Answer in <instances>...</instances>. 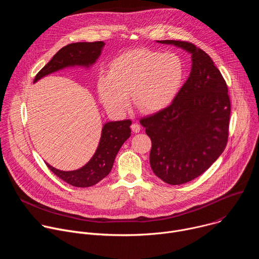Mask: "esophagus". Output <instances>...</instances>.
I'll return each mask as SVG.
<instances>
[{"instance_id": "obj_1", "label": "esophagus", "mask_w": 259, "mask_h": 259, "mask_svg": "<svg viewBox=\"0 0 259 259\" xmlns=\"http://www.w3.org/2000/svg\"><path fill=\"white\" fill-rule=\"evenodd\" d=\"M131 129H132V131H133L134 133H138L141 128H140V125H139V124L133 123V124L131 125Z\"/></svg>"}]
</instances>
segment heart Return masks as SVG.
Returning a JSON list of instances; mask_svg holds the SVG:
<instances>
[{
    "instance_id": "obj_1",
    "label": "heart",
    "mask_w": 259,
    "mask_h": 259,
    "mask_svg": "<svg viewBox=\"0 0 259 259\" xmlns=\"http://www.w3.org/2000/svg\"><path fill=\"white\" fill-rule=\"evenodd\" d=\"M184 78L181 58L173 53L133 49L116 57L108 73L97 80L99 98L108 112L121 115L132 102L142 112L154 113L169 105Z\"/></svg>"
}]
</instances>
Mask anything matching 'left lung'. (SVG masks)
<instances>
[{
    "mask_svg": "<svg viewBox=\"0 0 259 259\" xmlns=\"http://www.w3.org/2000/svg\"><path fill=\"white\" fill-rule=\"evenodd\" d=\"M192 56L190 77L172 103L140 120L152 140L150 163L166 183L179 186L203 174L226 149L231 101L211 57L194 44L164 40Z\"/></svg>",
    "mask_w": 259,
    "mask_h": 259,
    "instance_id": "8db88e82",
    "label": "left lung"
}]
</instances>
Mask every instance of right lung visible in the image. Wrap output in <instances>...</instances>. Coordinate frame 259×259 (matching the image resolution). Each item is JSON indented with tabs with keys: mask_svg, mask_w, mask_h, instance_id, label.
Listing matches in <instances>:
<instances>
[{
	"mask_svg": "<svg viewBox=\"0 0 259 259\" xmlns=\"http://www.w3.org/2000/svg\"><path fill=\"white\" fill-rule=\"evenodd\" d=\"M104 45V42H79L64 46L38 72L33 83L50 73L67 67H91L101 55ZM131 124L130 120L105 123L94 155L87 164L77 170L62 171L52 167L47 162L45 163L56 176L70 186L77 188L92 187L106 177L112 170L117 154L131 135Z\"/></svg>",
	"mask_w": 259,
	"mask_h": 259,
	"instance_id": "obj_1",
	"label": "right lung"
}]
</instances>
